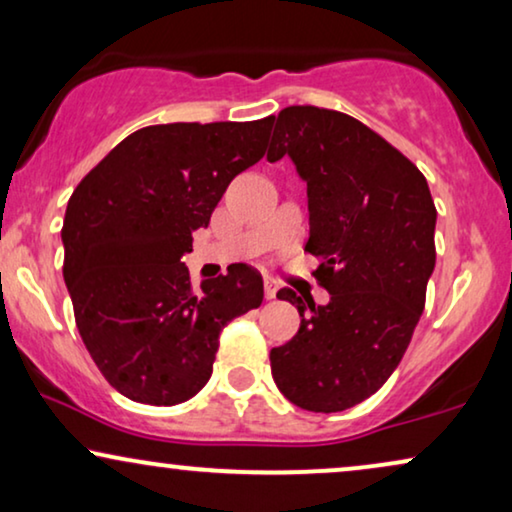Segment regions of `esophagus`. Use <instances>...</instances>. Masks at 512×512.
<instances>
[{
	"instance_id": "esophagus-1",
	"label": "esophagus",
	"mask_w": 512,
	"mask_h": 512,
	"mask_svg": "<svg viewBox=\"0 0 512 512\" xmlns=\"http://www.w3.org/2000/svg\"><path fill=\"white\" fill-rule=\"evenodd\" d=\"M265 298L268 300H272V298H277V291H279V286H277V282L275 279H270V277H265Z\"/></svg>"
}]
</instances>
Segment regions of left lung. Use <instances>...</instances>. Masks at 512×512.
Returning <instances> with one entry per match:
<instances>
[{
  "label": "left lung",
  "mask_w": 512,
  "mask_h": 512,
  "mask_svg": "<svg viewBox=\"0 0 512 512\" xmlns=\"http://www.w3.org/2000/svg\"><path fill=\"white\" fill-rule=\"evenodd\" d=\"M275 121V118H272ZM289 156L307 184L314 272L326 305L282 289L300 328L270 352L279 391L298 408L340 412L373 396L401 363L436 268V205L424 174L356 118L319 107L279 111L268 160Z\"/></svg>",
  "instance_id": "8db88e82"
}]
</instances>
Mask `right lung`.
Here are the masks:
<instances>
[{
    "instance_id": "right-lung-1",
    "label": "right lung",
    "mask_w": 512,
    "mask_h": 512,
    "mask_svg": "<svg viewBox=\"0 0 512 512\" xmlns=\"http://www.w3.org/2000/svg\"><path fill=\"white\" fill-rule=\"evenodd\" d=\"M272 116L167 123L132 132L67 202L62 275L81 340L130 401L177 405L212 377L219 333L263 303L237 263L193 289L181 263L230 181L265 156Z\"/></svg>"
}]
</instances>
